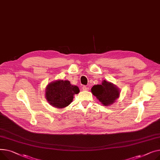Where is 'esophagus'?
Instances as JSON below:
<instances>
[{"mask_svg": "<svg viewBox=\"0 0 160 160\" xmlns=\"http://www.w3.org/2000/svg\"><path fill=\"white\" fill-rule=\"evenodd\" d=\"M82 90H84V91H88V90H89V88L87 87H86V86H83L82 88Z\"/></svg>", "mask_w": 160, "mask_h": 160, "instance_id": "obj_1", "label": "esophagus"}]
</instances>
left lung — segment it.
Returning <instances> with one entry per match:
<instances>
[{
  "mask_svg": "<svg viewBox=\"0 0 160 160\" xmlns=\"http://www.w3.org/2000/svg\"><path fill=\"white\" fill-rule=\"evenodd\" d=\"M92 94L102 103L108 107L114 103L120 95V90L112 82L103 80L101 84H96L91 88Z\"/></svg>",
  "mask_w": 160,
  "mask_h": 160,
  "instance_id": "left-lung-1",
  "label": "left lung"
}]
</instances>
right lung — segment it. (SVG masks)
<instances>
[{
    "label": "right lung",
    "mask_w": 160,
    "mask_h": 160,
    "mask_svg": "<svg viewBox=\"0 0 160 160\" xmlns=\"http://www.w3.org/2000/svg\"><path fill=\"white\" fill-rule=\"evenodd\" d=\"M79 92L78 86L68 80L58 79L50 82L45 89V98L50 105L63 108L72 102L73 96Z\"/></svg>",
    "instance_id": "1"
}]
</instances>
